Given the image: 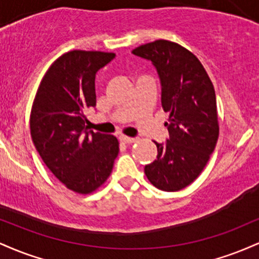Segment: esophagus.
<instances>
[{"label": "esophagus", "mask_w": 259, "mask_h": 259, "mask_svg": "<svg viewBox=\"0 0 259 259\" xmlns=\"http://www.w3.org/2000/svg\"><path fill=\"white\" fill-rule=\"evenodd\" d=\"M120 141L123 142V144H134V142H136V139L127 138V136H121Z\"/></svg>", "instance_id": "esophagus-1"}]
</instances>
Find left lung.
Segmentation results:
<instances>
[{"label": "left lung", "mask_w": 259, "mask_h": 259, "mask_svg": "<svg viewBox=\"0 0 259 259\" xmlns=\"http://www.w3.org/2000/svg\"><path fill=\"white\" fill-rule=\"evenodd\" d=\"M152 61L162 84V106L169 113V140L158 144L156 160L145 167L153 186L174 192L202 173L219 136L215 91L198 58L181 45L156 40L133 50Z\"/></svg>", "instance_id": "1"}]
</instances>
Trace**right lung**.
I'll use <instances>...</instances> for the list:
<instances>
[{"label": "right lung", "mask_w": 259, "mask_h": 259, "mask_svg": "<svg viewBox=\"0 0 259 259\" xmlns=\"http://www.w3.org/2000/svg\"><path fill=\"white\" fill-rule=\"evenodd\" d=\"M113 52L74 50L50 65L30 112L32 142L46 167L67 189L96 191L112 173L119 152L115 136L89 132L85 112L96 106L95 75Z\"/></svg>", "instance_id": "1"}]
</instances>
